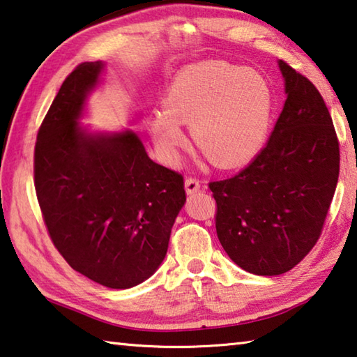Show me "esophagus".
<instances>
[{"mask_svg": "<svg viewBox=\"0 0 357 357\" xmlns=\"http://www.w3.org/2000/svg\"><path fill=\"white\" fill-rule=\"evenodd\" d=\"M185 190L188 195H192V192H197L201 190V182L196 177H188L185 180Z\"/></svg>", "mask_w": 357, "mask_h": 357, "instance_id": "1", "label": "esophagus"}]
</instances>
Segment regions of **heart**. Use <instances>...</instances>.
Masks as SVG:
<instances>
[{
    "instance_id": "heart-1",
    "label": "heart",
    "mask_w": 357,
    "mask_h": 357,
    "mask_svg": "<svg viewBox=\"0 0 357 357\" xmlns=\"http://www.w3.org/2000/svg\"><path fill=\"white\" fill-rule=\"evenodd\" d=\"M162 111L149 119L156 149L166 161L177 160L190 123L195 146L215 166L230 167L257 153L271 121L273 96L268 79L251 67L205 62L186 67L161 100Z\"/></svg>"
}]
</instances>
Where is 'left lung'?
Segmentation results:
<instances>
[{
  "instance_id": "8db88e82",
  "label": "left lung",
  "mask_w": 357,
  "mask_h": 357,
  "mask_svg": "<svg viewBox=\"0 0 357 357\" xmlns=\"http://www.w3.org/2000/svg\"><path fill=\"white\" fill-rule=\"evenodd\" d=\"M279 68L287 100L270 141L241 172L208 185L224 251L257 276L290 271L315 246L340 169L321 93L285 61Z\"/></svg>"
}]
</instances>
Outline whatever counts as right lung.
Segmentation results:
<instances>
[{
	"label": "right lung",
	"mask_w": 357,
	"mask_h": 357,
	"mask_svg": "<svg viewBox=\"0 0 357 357\" xmlns=\"http://www.w3.org/2000/svg\"><path fill=\"white\" fill-rule=\"evenodd\" d=\"M105 64L83 62L62 83L37 133L34 185L54 248L75 271L130 289L158 270L186 201L183 177L149 158L131 130L79 125Z\"/></svg>",
	"instance_id": "obj_1"
}]
</instances>
